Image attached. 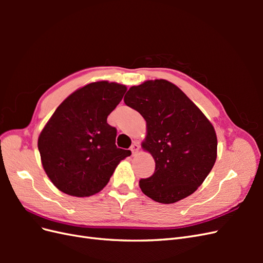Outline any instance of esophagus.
<instances>
[{"instance_id": "obj_1", "label": "esophagus", "mask_w": 263, "mask_h": 263, "mask_svg": "<svg viewBox=\"0 0 263 263\" xmlns=\"http://www.w3.org/2000/svg\"><path fill=\"white\" fill-rule=\"evenodd\" d=\"M139 145L137 144V142H134V144L132 145V147H130V150H132V153H133V155H136L137 153H138V150H139Z\"/></svg>"}]
</instances>
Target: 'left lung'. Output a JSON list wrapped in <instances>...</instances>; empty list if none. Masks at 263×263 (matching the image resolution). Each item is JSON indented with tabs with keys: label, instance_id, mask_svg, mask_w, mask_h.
I'll list each match as a JSON object with an SVG mask.
<instances>
[{
	"label": "left lung",
	"instance_id": "1",
	"mask_svg": "<svg viewBox=\"0 0 263 263\" xmlns=\"http://www.w3.org/2000/svg\"><path fill=\"white\" fill-rule=\"evenodd\" d=\"M124 102L145 118L147 135L141 147L156 162L153 176L139 181L142 193L162 204L194 193L216 161L212 123L177 85L163 79L132 86Z\"/></svg>",
	"mask_w": 263,
	"mask_h": 263
}]
</instances>
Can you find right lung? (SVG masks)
<instances>
[{"mask_svg":"<svg viewBox=\"0 0 263 263\" xmlns=\"http://www.w3.org/2000/svg\"><path fill=\"white\" fill-rule=\"evenodd\" d=\"M127 87L108 81L86 84L63 101L38 137L43 168L61 192L77 197L99 193L116 166L132 155L117 148L107 116Z\"/></svg>","mask_w":263,"mask_h":263,"instance_id":"obj_1","label":"right lung"}]
</instances>
